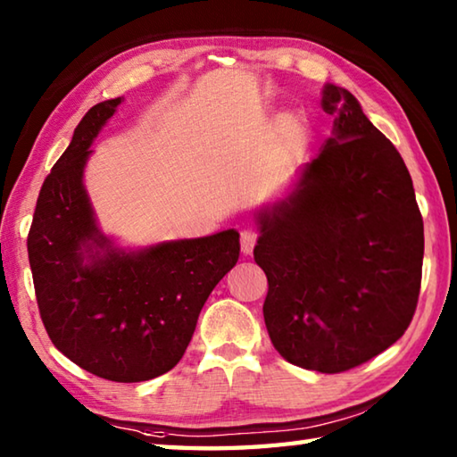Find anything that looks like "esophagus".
I'll return each mask as SVG.
<instances>
[{
    "instance_id": "obj_1",
    "label": "esophagus",
    "mask_w": 457,
    "mask_h": 457,
    "mask_svg": "<svg viewBox=\"0 0 457 457\" xmlns=\"http://www.w3.org/2000/svg\"><path fill=\"white\" fill-rule=\"evenodd\" d=\"M258 242V231L253 228H244L242 234H239V244H242V252L245 253H252L253 252V245Z\"/></svg>"
}]
</instances>
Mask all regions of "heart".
<instances>
[{
    "instance_id": "heart-1",
    "label": "heart",
    "mask_w": 457,
    "mask_h": 457,
    "mask_svg": "<svg viewBox=\"0 0 457 457\" xmlns=\"http://www.w3.org/2000/svg\"><path fill=\"white\" fill-rule=\"evenodd\" d=\"M286 125H288V129H292L294 127V120H288V122H286Z\"/></svg>"
}]
</instances>
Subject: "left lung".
I'll list each match as a JSON object with an SVG mask.
<instances>
[{
  "label": "left lung",
  "mask_w": 457,
  "mask_h": 457,
  "mask_svg": "<svg viewBox=\"0 0 457 457\" xmlns=\"http://www.w3.org/2000/svg\"><path fill=\"white\" fill-rule=\"evenodd\" d=\"M332 133L282 199L256 212L264 320L282 357L359 367L403 337L421 286L423 220L399 151L359 100L324 84Z\"/></svg>",
  "instance_id": "1"
}]
</instances>
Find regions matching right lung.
<instances>
[{
	"mask_svg": "<svg viewBox=\"0 0 457 457\" xmlns=\"http://www.w3.org/2000/svg\"><path fill=\"white\" fill-rule=\"evenodd\" d=\"M122 98L84 114L40 189L28 256L54 346L88 373L149 381L181 361L201 308L239 258V234L120 247L98 228L84 187L90 146Z\"/></svg>",
	"mask_w": 457,
	"mask_h": 457,
	"instance_id": "add662e5",
	"label": "right lung"
}]
</instances>
